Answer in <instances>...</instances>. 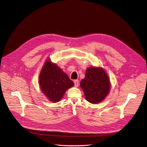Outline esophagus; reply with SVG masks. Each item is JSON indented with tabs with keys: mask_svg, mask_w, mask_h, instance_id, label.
Listing matches in <instances>:
<instances>
[{
	"mask_svg": "<svg viewBox=\"0 0 147 147\" xmlns=\"http://www.w3.org/2000/svg\"><path fill=\"white\" fill-rule=\"evenodd\" d=\"M74 84H75V87H78L79 86V82L78 80H75L74 81Z\"/></svg>",
	"mask_w": 147,
	"mask_h": 147,
	"instance_id": "34e87169",
	"label": "esophagus"
}]
</instances>
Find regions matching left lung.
I'll use <instances>...</instances> for the list:
<instances>
[{
  "label": "left lung",
  "instance_id": "8db88e82",
  "mask_svg": "<svg viewBox=\"0 0 147 147\" xmlns=\"http://www.w3.org/2000/svg\"><path fill=\"white\" fill-rule=\"evenodd\" d=\"M85 99L91 104L103 101L110 90V82L105 70L100 67H90L80 82Z\"/></svg>",
  "mask_w": 147,
  "mask_h": 147
}]
</instances>
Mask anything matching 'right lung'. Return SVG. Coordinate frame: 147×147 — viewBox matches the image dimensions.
I'll return each mask as SVG.
<instances>
[{"label":"right lung","mask_w":147,"mask_h":147,"mask_svg":"<svg viewBox=\"0 0 147 147\" xmlns=\"http://www.w3.org/2000/svg\"><path fill=\"white\" fill-rule=\"evenodd\" d=\"M39 85L43 94L49 100L57 102L74 83L63 70L48 58L44 63L39 75Z\"/></svg>","instance_id":"obj_1"}]
</instances>
